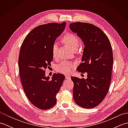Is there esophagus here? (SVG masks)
<instances>
[{
    "instance_id": "obj_1",
    "label": "esophagus",
    "mask_w": 128,
    "mask_h": 128,
    "mask_svg": "<svg viewBox=\"0 0 128 128\" xmlns=\"http://www.w3.org/2000/svg\"><path fill=\"white\" fill-rule=\"evenodd\" d=\"M66 80H69L70 79V76L69 75H66Z\"/></svg>"
}]
</instances>
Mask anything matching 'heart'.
I'll use <instances>...</instances> for the list:
<instances>
[{
    "label": "heart",
    "mask_w": 128,
    "mask_h": 128,
    "mask_svg": "<svg viewBox=\"0 0 128 128\" xmlns=\"http://www.w3.org/2000/svg\"><path fill=\"white\" fill-rule=\"evenodd\" d=\"M64 43L74 50L78 48L79 45V40L78 37L72 34H68L62 38ZM58 50V44L54 43L52 46V56L53 58H56ZM75 64L72 62L63 61L56 66V70L60 73L64 74H69L71 72L72 69L74 68Z\"/></svg>",
    "instance_id": "1"
}]
</instances>
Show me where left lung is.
Instances as JSON below:
<instances>
[{
  "instance_id": "obj_1",
  "label": "left lung",
  "mask_w": 128,
  "mask_h": 128,
  "mask_svg": "<svg viewBox=\"0 0 128 128\" xmlns=\"http://www.w3.org/2000/svg\"><path fill=\"white\" fill-rule=\"evenodd\" d=\"M70 28L82 40L85 48L76 70L87 72V78L72 76L75 102L84 108H93L102 102L110 84L113 63L112 46L101 30L91 24L73 22Z\"/></svg>"
}]
</instances>
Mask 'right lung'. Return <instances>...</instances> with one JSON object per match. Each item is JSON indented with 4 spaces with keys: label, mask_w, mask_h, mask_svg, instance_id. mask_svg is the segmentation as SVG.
<instances>
[{
    "label": "right lung",
    "mask_w": 128,
    "mask_h": 128,
    "mask_svg": "<svg viewBox=\"0 0 128 128\" xmlns=\"http://www.w3.org/2000/svg\"><path fill=\"white\" fill-rule=\"evenodd\" d=\"M66 26V22L38 26L27 35L20 48L18 63L23 89L30 102L40 110L56 105V94L65 79L59 73L50 79L46 76L45 69L51 66L52 46Z\"/></svg>",
    "instance_id": "1"
}]
</instances>
